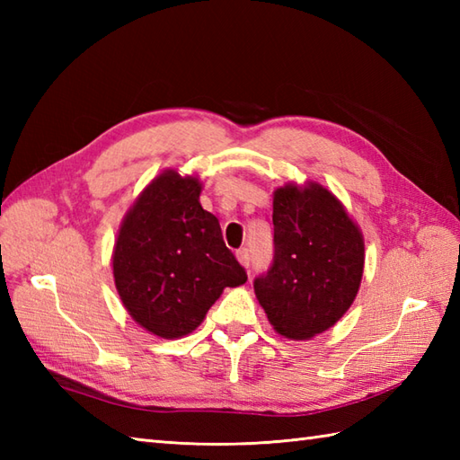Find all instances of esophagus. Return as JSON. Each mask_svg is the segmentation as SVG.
<instances>
[{"instance_id":"34e87169","label":"esophagus","mask_w":460,"mask_h":460,"mask_svg":"<svg viewBox=\"0 0 460 460\" xmlns=\"http://www.w3.org/2000/svg\"><path fill=\"white\" fill-rule=\"evenodd\" d=\"M237 261L241 262L243 267L245 269H249V265H251V257H249V251L247 249H241V251H237Z\"/></svg>"}]
</instances>
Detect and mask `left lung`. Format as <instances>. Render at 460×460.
Returning <instances> with one entry per match:
<instances>
[{
  "instance_id": "8db88e82",
  "label": "left lung",
  "mask_w": 460,
  "mask_h": 460,
  "mask_svg": "<svg viewBox=\"0 0 460 460\" xmlns=\"http://www.w3.org/2000/svg\"><path fill=\"white\" fill-rule=\"evenodd\" d=\"M275 261L255 295L277 334L310 340L346 314L361 285L366 247L344 203L318 181L272 193Z\"/></svg>"
}]
</instances>
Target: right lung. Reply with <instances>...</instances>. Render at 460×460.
Masks as SVG:
<instances>
[{"label":"right lung","mask_w":460,"mask_h":460,"mask_svg":"<svg viewBox=\"0 0 460 460\" xmlns=\"http://www.w3.org/2000/svg\"><path fill=\"white\" fill-rule=\"evenodd\" d=\"M198 175L164 170L126 211L112 251L124 308L150 334H191L208 310L247 272L225 247L219 221L199 203Z\"/></svg>","instance_id":"add662e5"}]
</instances>
